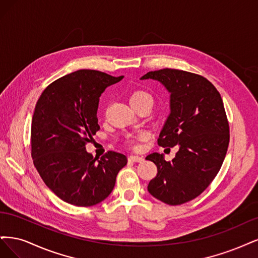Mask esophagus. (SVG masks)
Segmentation results:
<instances>
[{
    "instance_id": "esophagus-1",
    "label": "esophagus",
    "mask_w": 258,
    "mask_h": 258,
    "mask_svg": "<svg viewBox=\"0 0 258 258\" xmlns=\"http://www.w3.org/2000/svg\"><path fill=\"white\" fill-rule=\"evenodd\" d=\"M128 159H130V161L136 162V163H141V162L145 161L144 156H140V155H130Z\"/></svg>"
}]
</instances>
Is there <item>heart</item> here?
<instances>
[{
  "label": "heart",
  "mask_w": 258,
  "mask_h": 258,
  "mask_svg": "<svg viewBox=\"0 0 258 258\" xmlns=\"http://www.w3.org/2000/svg\"><path fill=\"white\" fill-rule=\"evenodd\" d=\"M141 99H151V101H152V97L149 95L147 92H144V91H136V92H134L131 95L130 103L141 101Z\"/></svg>",
  "instance_id": "obj_1"
}]
</instances>
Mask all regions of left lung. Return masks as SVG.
I'll list each match as a JSON object with an SVG mask.
<instances>
[{
	"mask_svg": "<svg viewBox=\"0 0 258 258\" xmlns=\"http://www.w3.org/2000/svg\"><path fill=\"white\" fill-rule=\"evenodd\" d=\"M140 79L156 80L167 90L170 112L157 143L179 147L171 162L157 152L146 157L157 167L148 190L165 204H184L209 186L225 159L229 126L222 97L209 80L184 71L164 69Z\"/></svg>",
	"mask_w": 258,
	"mask_h": 258,
	"instance_id": "1",
	"label": "left lung"
}]
</instances>
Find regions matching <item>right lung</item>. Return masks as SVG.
<instances>
[{"label": "right lung", "instance_id": "add662e5", "mask_svg": "<svg viewBox=\"0 0 258 258\" xmlns=\"http://www.w3.org/2000/svg\"><path fill=\"white\" fill-rule=\"evenodd\" d=\"M123 77L80 70L52 82L37 101L31 128L33 162L46 185L71 205L103 202L127 163L119 152L109 151L98 160L86 150L99 130V97Z\"/></svg>", "mask_w": 258, "mask_h": 258}]
</instances>
